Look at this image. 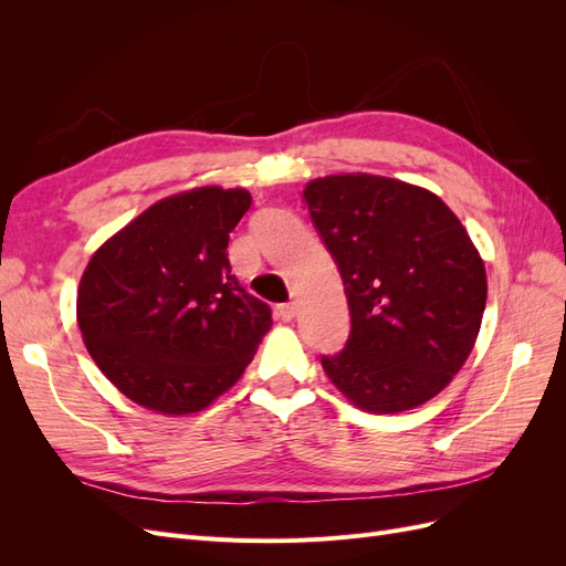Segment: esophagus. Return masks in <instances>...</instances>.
Here are the masks:
<instances>
[{"instance_id":"1","label":"esophagus","mask_w":566,"mask_h":566,"mask_svg":"<svg viewBox=\"0 0 566 566\" xmlns=\"http://www.w3.org/2000/svg\"><path fill=\"white\" fill-rule=\"evenodd\" d=\"M295 312H297V304H295V302H285V304H279L276 316H279L281 321H293V318H295Z\"/></svg>"}]
</instances>
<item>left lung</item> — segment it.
Instances as JSON below:
<instances>
[{
	"label": "left lung",
	"mask_w": 566,
	"mask_h": 566,
	"mask_svg": "<svg viewBox=\"0 0 566 566\" xmlns=\"http://www.w3.org/2000/svg\"><path fill=\"white\" fill-rule=\"evenodd\" d=\"M304 205L345 283L352 331L321 366L370 413L410 410L465 364L486 306V271L441 198L406 181L335 175Z\"/></svg>",
	"instance_id": "obj_1"
}]
</instances>
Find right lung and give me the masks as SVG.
<instances>
[{
  "label": "right lung",
  "mask_w": 566,
  "mask_h": 566,
  "mask_svg": "<svg viewBox=\"0 0 566 566\" xmlns=\"http://www.w3.org/2000/svg\"><path fill=\"white\" fill-rule=\"evenodd\" d=\"M250 205L245 188H193L150 205L94 252L77 323L101 373L132 401L196 413L252 361L271 310L238 283L227 256Z\"/></svg>",
  "instance_id": "right-lung-1"
}]
</instances>
